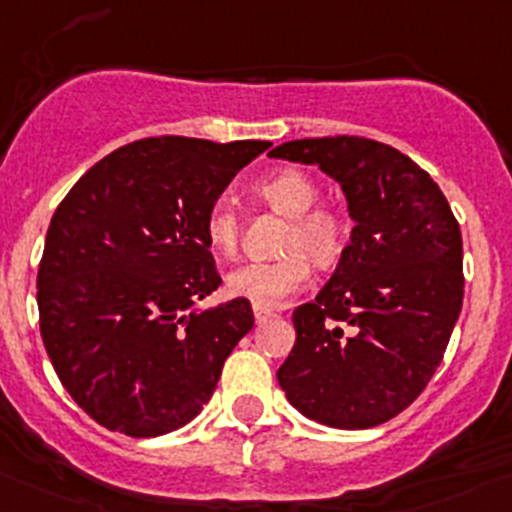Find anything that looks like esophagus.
Here are the masks:
<instances>
[{"label":"esophagus","instance_id":"esophagus-1","mask_svg":"<svg viewBox=\"0 0 512 512\" xmlns=\"http://www.w3.org/2000/svg\"><path fill=\"white\" fill-rule=\"evenodd\" d=\"M271 316H276V311L269 309V306H253V319H256V324H264Z\"/></svg>","mask_w":512,"mask_h":512}]
</instances>
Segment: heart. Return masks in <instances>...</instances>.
I'll use <instances>...</instances> for the list:
<instances>
[{"mask_svg": "<svg viewBox=\"0 0 512 512\" xmlns=\"http://www.w3.org/2000/svg\"><path fill=\"white\" fill-rule=\"evenodd\" d=\"M256 196L289 218L281 238L284 256L274 261H246L226 274V291L253 306H279L309 281V261L329 269L342 259L349 243V223L334 208H314L319 198L314 178L294 168L279 170L256 183ZM208 246L231 256L238 246V216L228 201H216L203 223Z\"/></svg>", "mask_w": 512, "mask_h": 512, "instance_id": "b5f03b06", "label": "heart"}]
</instances>
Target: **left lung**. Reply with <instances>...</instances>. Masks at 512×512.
<instances>
[{"label": "left lung", "mask_w": 512, "mask_h": 512, "mask_svg": "<svg viewBox=\"0 0 512 512\" xmlns=\"http://www.w3.org/2000/svg\"><path fill=\"white\" fill-rule=\"evenodd\" d=\"M269 158L316 165L354 221L332 279L294 311L276 379L309 420L367 430L410 407L440 367L462 309V236L435 180L367 138L291 140Z\"/></svg>", "instance_id": "left-lung-1"}]
</instances>
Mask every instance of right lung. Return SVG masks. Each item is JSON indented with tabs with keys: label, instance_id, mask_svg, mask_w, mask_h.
<instances>
[{
	"label": "right lung",
	"instance_id": "add662e5",
	"mask_svg": "<svg viewBox=\"0 0 512 512\" xmlns=\"http://www.w3.org/2000/svg\"><path fill=\"white\" fill-rule=\"evenodd\" d=\"M271 143L148 138L92 165L52 216L37 306L70 397L102 427L158 437L213 397L223 362L251 332L246 299L218 289L206 213Z\"/></svg>",
	"mask_w": 512,
	"mask_h": 512
}]
</instances>
